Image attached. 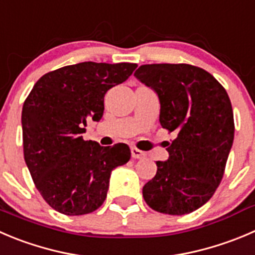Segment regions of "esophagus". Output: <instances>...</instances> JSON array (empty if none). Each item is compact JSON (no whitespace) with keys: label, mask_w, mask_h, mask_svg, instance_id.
I'll return each instance as SVG.
<instances>
[{"label":"esophagus","mask_w":255,"mask_h":255,"mask_svg":"<svg viewBox=\"0 0 255 255\" xmlns=\"http://www.w3.org/2000/svg\"><path fill=\"white\" fill-rule=\"evenodd\" d=\"M145 152L141 151V150L136 149V147H131V156L134 157V159H142V157H145Z\"/></svg>","instance_id":"esophagus-1"}]
</instances>
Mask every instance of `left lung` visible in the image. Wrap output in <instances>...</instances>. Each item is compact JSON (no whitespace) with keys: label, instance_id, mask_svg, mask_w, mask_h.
I'll return each instance as SVG.
<instances>
[{"label":"left lung","instance_id":"obj_1","mask_svg":"<svg viewBox=\"0 0 255 255\" xmlns=\"http://www.w3.org/2000/svg\"><path fill=\"white\" fill-rule=\"evenodd\" d=\"M134 76L157 94L160 124L176 134L166 147L169 159L156 161L142 196L162 214H189L212 198L224 175L234 140L229 96L214 76L193 65H142Z\"/></svg>","mask_w":255,"mask_h":255}]
</instances>
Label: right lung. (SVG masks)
<instances>
[{
    "label": "right lung",
    "mask_w": 255,
    "mask_h": 255,
    "mask_svg": "<svg viewBox=\"0 0 255 255\" xmlns=\"http://www.w3.org/2000/svg\"><path fill=\"white\" fill-rule=\"evenodd\" d=\"M136 64L80 62L43 75L22 108L25 161L46 203L65 215L103 205L111 171L130 160L126 144L100 146L81 136L86 121H99L104 96L129 79Z\"/></svg>",
    "instance_id": "1"
}]
</instances>
